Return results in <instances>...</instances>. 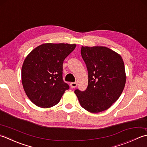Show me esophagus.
Returning <instances> with one entry per match:
<instances>
[{"label": "esophagus", "instance_id": "obj_1", "mask_svg": "<svg viewBox=\"0 0 147 147\" xmlns=\"http://www.w3.org/2000/svg\"><path fill=\"white\" fill-rule=\"evenodd\" d=\"M70 85L71 88H76L77 86V82H71Z\"/></svg>", "mask_w": 147, "mask_h": 147}]
</instances>
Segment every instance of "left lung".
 Segmentation results:
<instances>
[{
    "instance_id": "8db88e82",
    "label": "left lung",
    "mask_w": 147,
    "mask_h": 147,
    "mask_svg": "<svg viewBox=\"0 0 147 147\" xmlns=\"http://www.w3.org/2000/svg\"><path fill=\"white\" fill-rule=\"evenodd\" d=\"M81 55L88 71L85 91H75L80 105L91 113L107 110L118 100L126 76L121 55L103 46L81 47Z\"/></svg>"
}]
</instances>
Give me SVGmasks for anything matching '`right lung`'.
Masks as SVG:
<instances>
[{
    "mask_svg": "<svg viewBox=\"0 0 147 147\" xmlns=\"http://www.w3.org/2000/svg\"><path fill=\"white\" fill-rule=\"evenodd\" d=\"M76 47V44L64 43L43 44L26 56L22 68V84L35 105L55 106L69 89L63 79V64Z\"/></svg>",
    "mask_w": 147,
    "mask_h": 147,
    "instance_id": "right-lung-1",
    "label": "right lung"
}]
</instances>
